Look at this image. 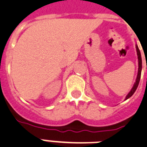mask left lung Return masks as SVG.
<instances>
[{"label":"left lung","mask_w":147,"mask_h":147,"mask_svg":"<svg viewBox=\"0 0 147 147\" xmlns=\"http://www.w3.org/2000/svg\"><path fill=\"white\" fill-rule=\"evenodd\" d=\"M136 50H137V54H138V76H137V78H136L135 83L134 84L133 88H131V90H130V92L127 94V95L125 97V100L130 98L131 96L134 94L135 90H137V88L139 84L140 79V76H141V70H142V59H141V54L140 52V50L138 48V45H136Z\"/></svg>","instance_id":"8db88e82"}]
</instances>
